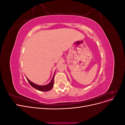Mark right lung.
Here are the masks:
<instances>
[{"label":"right lung","mask_w":125,"mask_h":125,"mask_svg":"<svg viewBox=\"0 0 125 125\" xmlns=\"http://www.w3.org/2000/svg\"><path fill=\"white\" fill-rule=\"evenodd\" d=\"M54 78V75L53 77H52V80L50 82V83H48V84L45 85H39L36 84L35 83H33L32 82H31V81H30L27 78H26V79H27V80L29 82V83L30 84V85H31L32 87H33L34 88L36 89L37 90L41 91L46 92V91H48L51 90L52 88V87H53Z\"/></svg>","instance_id":"obj_1"}]
</instances>
